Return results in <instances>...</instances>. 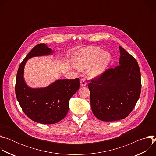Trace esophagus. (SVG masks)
<instances>
[{
  "label": "esophagus",
  "instance_id": "34e87169",
  "mask_svg": "<svg viewBox=\"0 0 156 156\" xmlns=\"http://www.w3.org/2000/svg\"><path fill=\"white\" fill-rule=\"evenodd\" d=\"M86 84H87V83H86V81L85 78H81V80H80V84H81V86H84L86 85Z\"/></svg>",
  "mask_w": 156,
  "mask_h": 156
}]
</instances>
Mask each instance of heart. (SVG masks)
I'll use <instances>...</instances> for the list:
<instances>
[{
  "label": "heart",
  "instance_id": "1",
  "mask_svg": "<svg viewBox=\"0 0 156 156\" xmlns=\"http://www.w3.org/2000/svg\"><path fill=\"white\" fill-rule=\"evenodd\" d=\"M112 56L107 51H103L99 47H88L83 49L74 54L75 66L79 70L88 69L91 77L101 75L107 69Z\"/></svg>",
  "mask_w": 156,
  "mask_h": 156
}]
</instances>
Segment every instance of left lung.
<instances>
[{"label":"left lung","mask_w":156,"mask_h":156,"mask_svg":"<svg viewBox=\"0 0 156 156\" xmlns=\"http://www.w3.org/2000/svg\"><path fill=\"white\" fill-rule=\"evenodd\" d=\"M119 65L105 70L88 84L94 115L105 122L126 118L134 108L141 90L136 60L119 46Z\"/></svg>","instance_id":"left-lung-1"}]
</instances>
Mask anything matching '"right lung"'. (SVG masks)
<instances>
[{
    "instance_id": "obj_1",
    "label": "right lung",
    "mask_w": 156,
    "mask_h": 156,
    "mask_svg": "<svg viewBox=\"0 0 156 156\" xmlns=\"http://www.w3.org/2000/svg\"><path fill=\"white\" fill-rule=\"evenodd\" d=\"M53 52L45 44H37L21 63L16 75L15 94L22 110L30 119L42 124H54L62 120L67 114L70 98L80 87L78 78L58 80L42 88H31L26 84L23 75L27 61Z\"/></svg>"
}]
</instances>
